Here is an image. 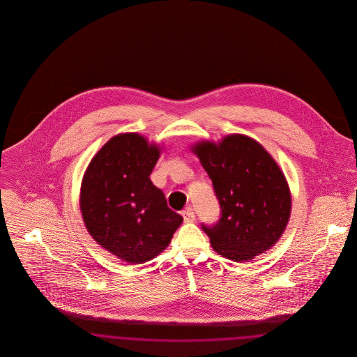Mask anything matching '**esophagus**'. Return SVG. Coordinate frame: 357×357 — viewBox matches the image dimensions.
<instances>
[{
  "label": "esophagus",
  "instance_id": "obj_1",
  "mask_svg": "<svg viewBox=\"0 0 357 357\" xmlns=\"http://www.w3.org/2000/svg\"><path fill=\"white\" fill-rule=\"evenodd\" d=\"M182 215H183V220H185L186 223H191V222H194V220H195V214H194V211L191 208H186L185 211H182Z\"/></svg>",
  "mask_w": 357,
  "mask_h": 357
}]
</instances>
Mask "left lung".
I'll use <instances>...</instances> for the list:
<instances>
[{"label":"left lung","instance_id":"8db88e82","mask_svg":"<svg viewBox=\"0 0 357 357\" xmlns=\"http://www.w3.org/2000/svg\"><path fill=\"white\" fill-rule=\"evenodd\" d=\"M191 149L221 207L217 223H202L213 249L237 262L271 249L284 234L291 208L288 182L272 156L255 139L237 134Z\"/></svg>","mask_w":357,"mask_h":357}]
</instances>
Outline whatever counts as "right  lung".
<instances>
[{
	"mask_svg": "<svg viewBox=\"0 0 357 357\" xmlns=\"http://www.w3.org/2000/svg\"><path fill=\"white\" fill-rule=\"evenodd\" d=\"M160 149L139 134L109 139L85 171L80 208L92 238L120 259L142 264L162 253L183 218L150 174Z\"/></svg>",
	"mask_w": 357,
	"mask_h": 357,
	"instance_id": "1",
	"label": "right lung"
}]
</instances>
